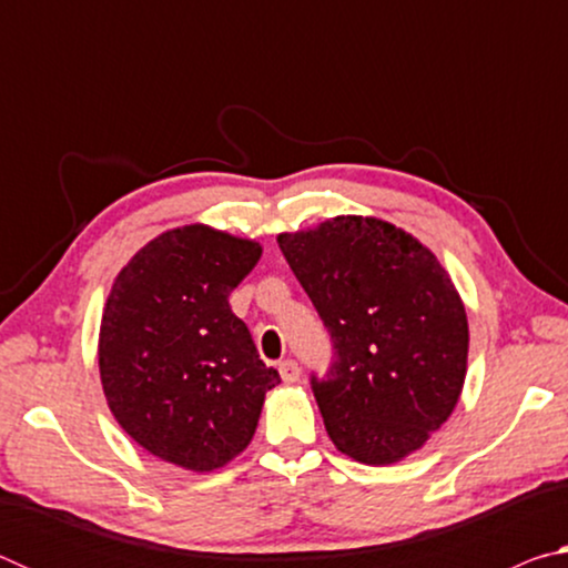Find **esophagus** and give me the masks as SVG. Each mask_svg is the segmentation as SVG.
Wrapping results in <instances>:
<instances>
[{
  "label": "esophagus",
  "instance_id": "34e87169",
  "mask_svg": "<svg viewBox=\"0 0 568 568\" xmlns=\"http://www.w3.org/2000/svg\"><path fill=\"white\" fill-rule=\"evenodd\" d=\"M281 378L285 381V383H295V381H301V365H297L295 361H283L281 363Z\"/></svg>",
  "mask_w": 568,
  "mask_h": 568
}]
</instances>
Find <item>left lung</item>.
<instances>
[{
	"instance_id": "8db88e82",
	"label": "left lung",
	"mask_w": 568,
	"mask_h": 568,
	"mask_svg": "<svg viewBox=\"0 0 568 568\" xmlns=\"http://www.w3.org/2000/svg\"><path fill=\"white\" fill-rule=\"evenodd\" d=\"M277 245L335 348L328 376H313L325 430L358 464H398L464 390L468 321L454 281L420 240L378 217L338 215Z\"/></svg>"
}]
</instances>
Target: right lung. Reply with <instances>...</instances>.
<instances>
[{"label":"right lung","instance_id":"1","mask_svg":"<svg viewBox=\"0 0 568 568\" xmlns=\"http://www.w3.org/2000/svg\"><path fill=\"white\" fill-rule=\"evenodd\" d=\"M261 243L203 223L150 240L114 277L100 323V378L134 444L180 468H223L281 383L227 297Z\"/></svg>","mask_w":568,"mask_h":568}]
</instances>
